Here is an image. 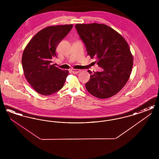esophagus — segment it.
Instances as JSON below:
<instances>
[{
	"label": "esophagus",
	"mask_w": 159,
	"mask_h": 159,
	"mask_svg": "<svg viewBox=\"0 0 159 159\" xmlns=\"http://www.w3.org/2000/svg\"><path fill=\"white\" fill-rule=\"evenodd\" d=\"M80 71V70H77V69H71V72L73 74H77L78 73H79Z\"/></svg>",
	"instance_id": "obj_1"
}]
</instances>
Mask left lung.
Instances as JSON below:
<instances>
[{"label": "left lung", "instance_id": "8db88e82", "mask_svg": "<svg viewBox=\"0 0 159 159\" xmlns=\"http://www.w3.org/2000/svg\"><path fill=\"white\" fill-rule=\"evenodd\" d=\"M75 27L88 55L96 58L95 62L102 68L91 75L85 84L87 91L98 98L113 97L127 83L132 71L134 58L128 42L106 24H77Z\"/></svg>", "mask_w": 159, "mask_h": 159}]
</instances>
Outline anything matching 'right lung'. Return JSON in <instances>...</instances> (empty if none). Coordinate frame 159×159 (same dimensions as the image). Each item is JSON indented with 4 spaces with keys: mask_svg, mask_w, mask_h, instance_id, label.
Here are the masks:
<instances>
[{
    "mask_svg": "<svg viewBox=\"0 0 159 159\" xmlns=\"http://www.w3.org/2000/svg\"><path fill=\"white\" fill-rule=\"evenodd\" d=\"M73 24L51 25L39 31L25 46L22 56L24 75L31 86L43 95L60 90L68 76L53 64L55 49L73 28Z\"/></svg>",
    "mask_w": 159,
    "mask_h": 159,
    "instance_id": "add662e5",
    "label": "right lung"
}]
</instances>
